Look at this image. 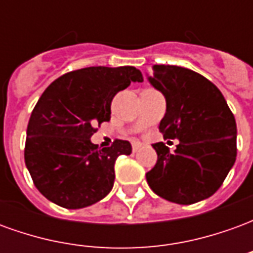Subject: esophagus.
Returning <instances> with one entry per match:
<instances>
[{"label":"esophagus","mask_w":253,"mask_h":253,"mask_svg":"<svg viewBox=\"0 0 253 253\" xmlns=\"http://www.w3.org/2000/svg\"><path fill=\"white\" fill-rule=\"evenodd\" d=\"M139 148H141V143H138V142L132 143V153L138 152V150H139Z\"/></svg>","instance_id":"obj_1"}]
</instances>
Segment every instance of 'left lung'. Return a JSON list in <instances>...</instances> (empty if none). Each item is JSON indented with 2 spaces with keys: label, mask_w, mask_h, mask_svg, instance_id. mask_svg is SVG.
Here are the masks:
<instances>
[{
  "label": "left lung",
  "mask_w": 253,
  "mask_h": 253,
  "mask_svg": "<svg viewBox=\"0 0 253 253\" xmlns=\"http://www.w3.org/2000/svg\"><path fill=\"white\" fill-rule=\"evenodd\" d=\"M149 81L167 100L160 131L180 141L173 153L164 142L154 143L157 163L146 173L149 187L179 205L203 201L222 186L236 161L233 114L221 90L190 69L154 65Z\"/></svg>",
  "instance_id": "obj_1"
}]
</instances>
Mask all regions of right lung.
I'll return each mask as SVG.
<instances>
[{
  "label": "right lung",
  "mask_w": 253,
  "mask_h": 253,
  "mask_svg": "<svg viewBox=\"0 0 253 253\" xmlns=\"http://www.w3.org/2000/svg\"><path fill=\"white\" fill-rule=\"evenodd\" d=\"M142 81L134 66H92L47 86L31 114L24 149L25 165L42 195L65 209H83L110 194L116 159L131 153V145L115 139L99 149L90 137L111 119L115 94Z\"/></svg>",
  "instance_id": "obj_1"
}]
</instances>
